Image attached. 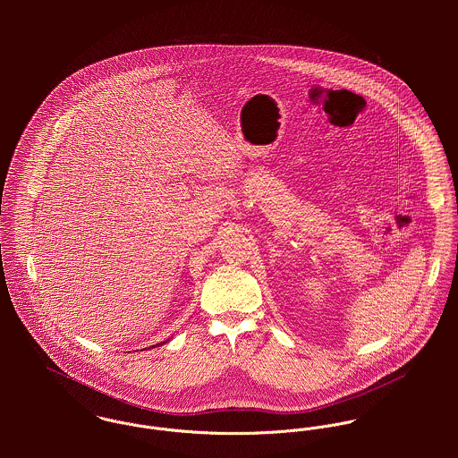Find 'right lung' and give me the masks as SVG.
Instances as JSON below:
<instances>
[{
	"label": "right lung",
	"instance_id": "1",
	"mask_svg": "<svg viewBox=\"0 0 458 458\" xmlns=\"http://www.w3.org/2000/svg\"><path fill=\"white\" fill-rule=\"evenodd\" d=\"M160 344H165V342H160ZM160 344H157V345H160ZM151 347H155V345H151Z\"/></svg>",
	"mask_w": 458,
	"mask_h": 458
}]
</instances>
